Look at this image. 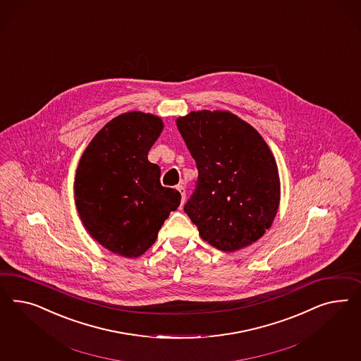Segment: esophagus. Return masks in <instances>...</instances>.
Wrapping results in <instances>:
<instances>
[{
	"mask_svg": "<svg viewBox=\"0 0 361 361\" xmlns=\"http://www.w3.org/2000/svg\"><path fill=\"white\" fill-rule=\"evenodd\" d=\"M176 189L180 192V195H181V204H184V201H185V188L183 185H177L176 186Z\"/></svg>",
	"mask_w": 361,
	"mask_h": 361,
	"instance_id": "obj_1",
	"label": "esophagus"
}]
</instances>
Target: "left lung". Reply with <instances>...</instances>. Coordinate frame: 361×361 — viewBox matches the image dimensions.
Wrapping results in <instances>:
<instances>
[{"instance_id": "left-lung-1", "label": "left lung", "mask_w": 361, "mask_h": 361, "mask_svg": "<svg viewBox=\"0 0 361 361\" xmlns=\"http://www.w3.org/2000/svg\"><path fill=\"white\" fill-rule=\"evenodd\" d=\"M176 124L198 169L184 210L201 238L229 252L259 240L281 200L278 166L262 136L228 111H193Z\"/></svg>"}]
</instances>
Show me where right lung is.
Here are the masks:
<instances>
[{"instance_id":"1","label":"right lung","mask_w":361,"mask_h":361,"mask_svg":"<svg viewBox=\"0 0 361 361\" xmlns=\"http://www.w3.org/2000/svg\"><path fill=\"white\" fill-rule=\"evenodd\" d=\"M164 128L151 114L132 111L109 121L90 142L75 175L78 213L90 235L109 252H147L181 195L160 183L148 152Z\"/></svg>"}]
</instances>
